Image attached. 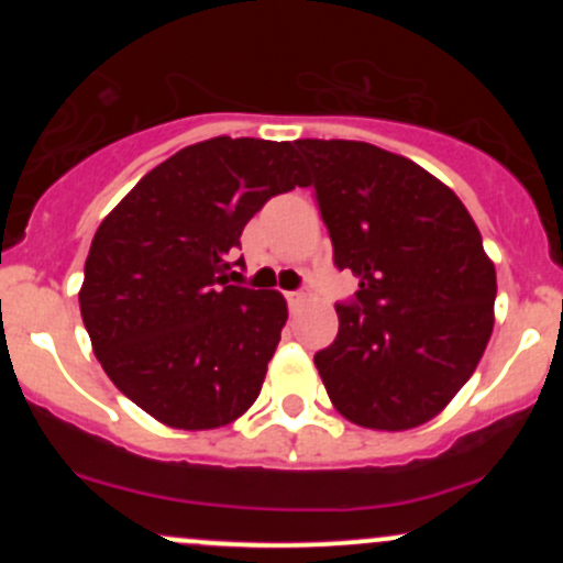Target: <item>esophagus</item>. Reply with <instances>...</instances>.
Returning <instances> with one entry per match:
<instances>
[{
    "label": "esophagus",
    "mask_w": 563,
    "mask_h": 563,
    "mask_svg": "<svg viewBox=\"0 0 563 563\" xmlns=\"http://www.w3.org/2000/svg\"><path fill=\"white\" fill-rule=\"evenodd\" d=\"M286 302L291 305V308H294V305L305 302V291H288V294H286Z\"/></svg>",
    "instance_id": "34e87169"
}]
</instances>
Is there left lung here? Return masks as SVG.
<instances>
[{
	"mask_svg": "<svg viewBox=\"0 0 563 563\" xmlns=\"http://www.w3.org/2000/svg\"><path fill=\"white\" fill-rule=\"evenodd\" d=\"M334 266L360 277L316 354L329 400L373 430L433 419L479 365L496 266L463 201L408 157L365 141L299 139Z\"/></svg>",
	"mask_w": 563,
	"mask_h": 563,
	"instance_id": "obj_1",
	"label": "left lung"
}]
</instances>
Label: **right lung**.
<instances>
[{
	"label": "right lung",
	"instance_id": "right-lung-1",
	"mask_svg": "<svg viewBox=\"0 0 563 563\" xmlns=\"http://www.w3.org/2000/svg\"><path fill=\"white\" fill-rule=\"evenodd\" d=\"M302 185L288 141L218 135L152 168L100 223L84 327L108 378L157 422L223 428L255 402L288 308L229 282V255L272 196Z\"/></svg>",
	"mask_w": 563,
	"mask_h": 563
}]
</instances>
